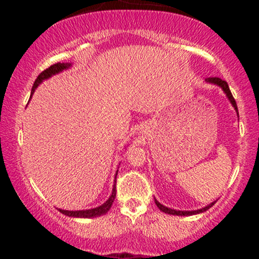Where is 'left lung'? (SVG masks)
<instances>
[{
    "label": "left lung",
    "instance_id": "left-lung-1",
    "mask_svg": "<svg viewBox=\"0 0 259 259\" xmlns=\"http://www.w3.org/2000/svg\"><path fill=\"white\" fill-rule=\"evenodd\" d=\"M206 82H208V84H214V85H217V86H219V88H221L222 90L224 91V94L227 95L228 100L230 101V103H231V105H233L234 109H235V111H236V114L239 115V111H237L236 102H235L233 95H231V91H230V89H229L228 82L224 81V80H222L221 78H207V79H206ZM154 203L157 204V207H158L159 209L162 210V212L167 213V214H171V215H186V217H187V215L200 214V213L206 212L207 209H209V208L212 207L213 204L215 203V201L212 202V203H209V204H208V206L201 208V209H197V210H177V209H171V208H168V207L163 206V204L159 203V202L157 201L156 198H154Z\"/></svg>",
    "mask_w": 259,
    "mask_h": 259
}]
</instances>
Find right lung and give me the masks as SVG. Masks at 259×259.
<instances>
[{"label": "right lung", "instance_id": "obj_1", "mask_svg": "<svg viewBox=\"0 0 259 259\" xmlns=\"http://www.w3.org/2000/svg\"><path fill=\"white\" fill-rule=\"evenodd\" d=\"M70 67H72V63H57V64L51 65L50 68H47L46 70H44V72L37 76L36 80H35L34 86H32V89H31L30 96H32L35 89H36L37 86L44 81V80L50 79L51 76L56 75V74H58L61 72H63V70L68 69V68H70ZM117 174H118V171L115 173V177H114L115 179H114V185H113V189H112V195L109 196L108 200H107L103 204H101V206L96 207V208H91V209H82V210L58 209V210L62 213V214L68 215V217H73V218H96V217L106 214V213L111 209L113 202H114V198H115V192H117L115 191V181H117Z\"/></svg>", "mask_w": 259, "mask_h": 259}]
</instances>
